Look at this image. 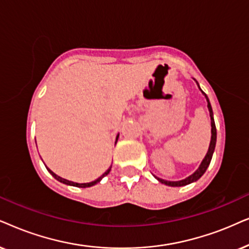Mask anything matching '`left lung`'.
Wrapping results in <instances>:
<instances>
[{
    "label": "left lung",
    "instance_id": "left-lung-1",
    "mask_svg": "<svg viewBox=\"0 0 249 249\" xmlns=\"http://www.w3.org/2000/svg\"><path fill=\"white\" fill-rule=\"evenodd\" d=\"M200 90H201V89H200ZM203 93H204V92H203ZM205 97H206V99H207V107H208V110H210L211 121H212V139H211V144H210V148H208L207 154H206V156H205L204 160L201 161L199 168H198V170L195 172L194 174L190 175V177H188L187 178H184V180L177 181V182L165 181V180H161V178H157V180L159 182H161V183H164V184H166V185H170V187H182V185H187L189 183H192V182L197 181L198 178H199L201 175H203L205 172H206L208 165H210L211 160H212V157H213V152H214V149H215V144H216V127H215V122H214V118H213V110H212L211 102H210V100H208V98H207L206 94H205Z\"/></svg>",
    "mask_w": 249,
    "mask_h": 249
}]
</instances>
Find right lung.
Listing matches in <instances>:
<instances>
[{
	"instance_id": "obj_1",
	"label": "right lung",
	"mask_w": 249,
	"mask_h": 249,
	"mask_svg": "<svg viewBox=\"0 0 249 249\" xmlns=\"http://www.w3.org/2000/svg\"><path fill=\"white\" fill-rule=\"evenodd\" d=\"M117 139H118V135H117V138H116V140H117ZM46 168H48V167H46ZM110 170H111V166L109 167L108 170L105 172V173H104V175H102V177H100V178H97V180H95V181H92V182H90V183H75V182L68 181V180H66V178H60V177H58L57 174H54V173H53V172H52L51 170H49V168H48V171L50 172V173L52 174V177L54 178H57L58 181H60V182H62V183H65V184L72 185V187H78V188H88V187H92V185L97 184L98 182H100V180H101L102 178L105 177V175H107V174L109 173V172H110Z\"/></svg>"
}]
</instances>
